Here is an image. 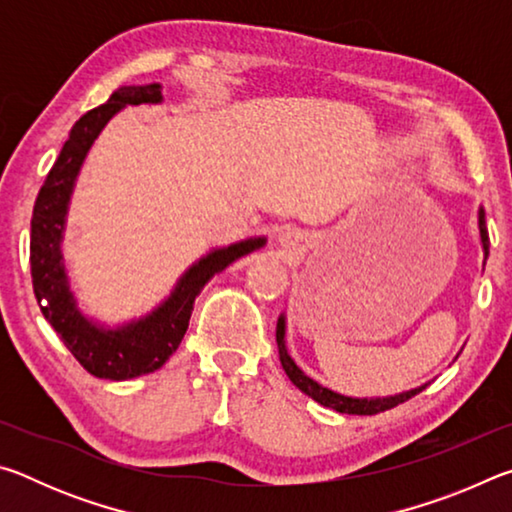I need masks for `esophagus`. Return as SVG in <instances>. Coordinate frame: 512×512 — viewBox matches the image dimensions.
Masks as SVG:
<instances>
[{"label":"esophagus","instance_id":"34e87169","mask_svg":"<svg viewBox=\"0 0 512 512\" xmlns=\"http://www.w3.org/2000/svg\"><path fill=\"white\" fill-rule=\"evenodd\" d=\"M296 239H298L296 235H289L284 241H287V246H296Z\"/></svg>","mask_w":512,"mask_h":512}]
</instances>
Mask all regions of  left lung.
<instances>
[{
    "label": "left lung",
    "instance_id": "obj_1",
    "mask_svg": "<svg viewBox=\"0 0 512 512\" xmlns=\"http://www.w3.org/2000/svg\"><path fill=\"white\" fill-rule=\"evenodd\" d=\"M479 230H481V241H483V250H485V259H488V230H485V214L483 210H479ZM275 339H277V348H280V361H282V368L287 372L289 379L296 384L302 393L309 395L311 400H316L318 404L329 406V409L339 411V413H352V415H375L381 411H388L393 409V406L402 404L406 400H411L418 393L424 391V386L420 388H413L409 393H402V395H395V397H379V400H357V397H345L339 395L334 391H329V388L320 386L318 381L309 379L305 372H302L293 359L289 357L287 348H284V318L277 320V329H275Z\"/></svg>",
    "mask_w": 512,
    "mask_h": 512
}]
</instances>
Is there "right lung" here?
Listing matches in <instances>:
<instances>
[{"label": "right lung", "mask_w": 512, "mask_h": 512, "mask_svg": "<svg viewBox=\"0 0 512 512\" xmlns=\"http://www.w3.org/2000/svg\"><path fill=\"white\" fill-rule=\"evenodd\" d=\"M160 85L142 88H119L103 106L94 108L76 121L58 160L42 183L31 219V280L42 316L56 329L60 341L74 354V359L99 379H131L158 370L173 352L189 327L194 300L210 277L221 273L237 257L253 253L264 246V239H250L241 244L214 250L183 275V280L169 300L137 323L121 329H103L85 320L76 309L67 277L60 262V235H63L67 201L72 194L76 173L97 140L103 126L126 103H158Z\"/></svg>", "instance_id": "right-lung-1"}]
</instances>
